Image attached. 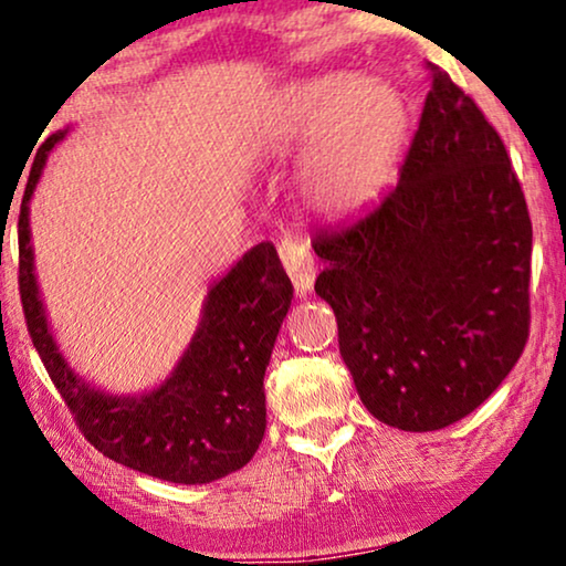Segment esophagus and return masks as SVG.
Listing matches in <instances>:
<instances>
[{
	"label": "esophagus",
	"instance_id": "34e87169",
	"mask_svg": "<svg viewBox=\"0 0 566 566\" xmlns=\"http://www.w3.org/2000/svg\"><path fill=\"white\" fill-rule=\"evenodd\" d=\"M279 259H282L284 271L290 274L292 284H295L297 295H307V292L313 290V282H315V259H313V253L305 248V243H300V240H292V238H284L282 243H279Z\"/></svg>",
	"mask_w": 566,
	"mask_h": 566
}]
</instances>
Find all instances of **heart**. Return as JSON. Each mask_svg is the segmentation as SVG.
Listing matches in <instances>:
<instances>
[{
    "label": "heart",
    "mask_w": 566,
    "mask_h": 566,
    "mask_svg": "<svg viewBox=\"0 0 566 566\" xmlns=\"http://www.w3.org/2000/svg\"><path fill=\"white\" fill-rule=\"evenodd\" d=\"M406 101L386 80L328 72L292 82L269 113L271 147H311L303 165L307 199L346 214L380 193L406 129Z\"/></svg>",
    "instance_id": "heart-1"
}]
</instances>
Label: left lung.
Listing matches in <instances>:
<instances>
[{"label": "left lung", "instance_id": "left-lung-1", "mask_svg": "<svg viewBox=\"0 0 566 566\" xmlns=\"http://www.w3.org/2000/svg\"><path fill=\"white\" fill-rule=\"evenodd\" d=\"M533 228L500 134L432 66L401 178L357 220L321 232L315 295L382 424L434 432L469 417L528 342Z\"/></svg>", "mask_w": 566, "mask_h": 566}]
</instances>
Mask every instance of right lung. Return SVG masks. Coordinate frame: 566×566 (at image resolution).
Here are the masks:
<instances>
[{"label": "right lung", "instance_id": "obj_1", "mask_svg": "<svg viewBox=\"0 0 566 566\" xmlns=\"http://www.w3.org/2000/svg\"><path fill=\"white\" fill-rule=\"evenodd\" d=\"M62 129L38 147L22 196L20 300L35 352L82 434L126 469L172 484H209L240 471L266 432L263 375L292 305V282L271 243H259L209 284L186 352L145 394H108L72 370L51 331L30 243V199Z\"/></svg>", "mask_w": 566, "mask_h": 566}]
</instances>
